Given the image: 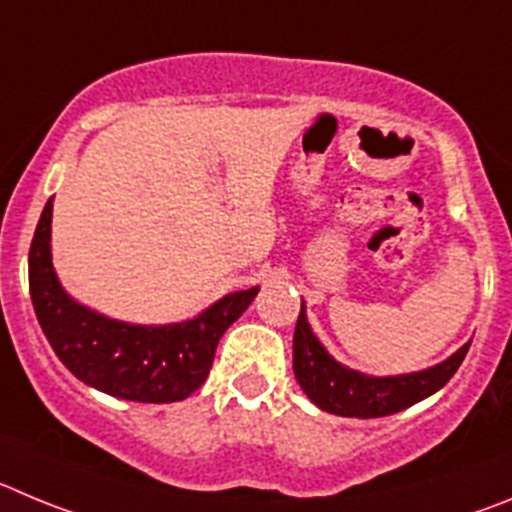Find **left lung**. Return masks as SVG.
<instances>
[{
  "label": "left lung",
  "instance_id": "left-lung-1",
  "mask_svg": "<svg viewBox=\"0 0 512 512\" xmlns=\"http://www.w3.org/2000/svg\"><path fill=\"white\" fill-rule=\"evenodd\" d=\"M464 344L446 362L431 370L398 377H367L349 367L339 365L321 342L313 336L306 321V311L298 313L296 334H293V372L303 393L319 405L321 411L347 418H380L411 408L418 400L434 395L454 377L469 352Z\"/></svg>",
  "mask_w": 512,
  "mask_h": 512
}]
</instances>
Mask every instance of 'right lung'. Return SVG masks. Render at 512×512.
I'll use <instances>...</instances> for the list:
<instances>
[{"mask_svg": "<svg viewBox=\"0 0 512 512\" xmlns=\"http://www.w3.org/2000/svg\"><path fill=\"white\" fill-rule=\"evenodd\" d=\"M53 201L40 214L30 245V296L43 334L81 382L135 403H173L199 390L224 331L255 301L257 290L229 293L199 319L135 326L107 319L66 296L50 262Z\"/></svg>", "mask_w": 512, "mask_h": 512, "instance_id": "add662e5", "label": "right lung"}]
</instances>
